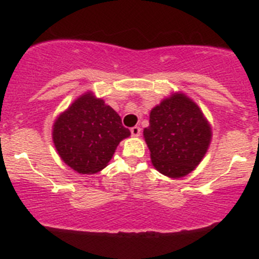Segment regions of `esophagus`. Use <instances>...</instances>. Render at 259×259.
I'll use <instances>...</instances> for the list:
<instances>
[{
    "mask_svg": "<svg viewBox=\"0 0 259 259\" xmlns=\"http://www.w3.org/2000/svg\"><path fill=\"white\" fill-rule=\"evenodd\" d=\"M130 132H132L133 137H139L140 133H142V129H140L139 126H133L132 129H130Z\"/></svg>",
    "mask_w": 259,
    "mask_h": 259,
    "instance_id": "obj_1",
    "label": "esophagus"
}]
</instances>
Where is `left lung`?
Listing matches in <instances>:
<instances>
[{
	"label": "left lung",
	"instance_id": "left-lung-1",
	"mask_svg": "<svg viewBox=\"0 0 259 259\" xmlns=\"http://www.w3.org/2000/svg\"><path fill=\"white\" fill-rule=\"evenodd\" d=\"M144 138L156 170L182 178L200 163L209 146L211 132L197 104L174 94L150 111Z\"/></svg>",
	"mask_w": 259,
	"mask_h": 259
}]
</instances>
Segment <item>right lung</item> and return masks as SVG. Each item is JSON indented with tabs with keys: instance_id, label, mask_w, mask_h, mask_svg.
I'll use <instances>...</instances> for the list:
<instances>
[{
	"instance_id": "1",
	"label": "right lung",
	"mask_w": 259,
	"mask_h": 259,
	"mask_svg": "<svg viewBox=\"0 0 259 259\" xmlns=\"http://www.w3.org/2000/svg\"><path fill=\"white\" fill-rule=\"evenodd\" d=\"M130 132L101 99L80 96L54 124L52 139L62 160L81 174L100 171Z\"/></svg>"
}]
</instances>
